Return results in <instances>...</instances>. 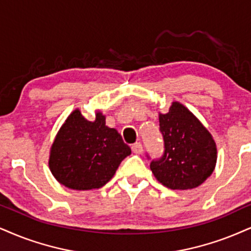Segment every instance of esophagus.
Here are the masks:
<instances>
[{
	"instance_id": "esophagus-1",
	"label": "esophagus",
	"mask_w": 251,
	"mask_h": 251,
	"mask_svg": "<svg viewBox=\"0 0 251 251\" xmlns=\"http://www.w3.org/2000/svg\"><path fill=\"white\" fill-rule=\"evenodd\" d=\"M131 150L134 153L140 154V153H142V151H143V147H142V144L140 143V142H136V143L131 145Z\"/></svg>"
}]
</instances>
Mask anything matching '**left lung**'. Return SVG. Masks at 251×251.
<instances>
[{
  "mask_svg": "<svg viewBox=\"0 0 251 251\" xmlns=\"http://www.w3.org/2000/svg\"><path fill=\"white\" fill-rule=\"evenodd\" d=\"M164 138L163 157L150 169L160 184L171 190H192L211 177L218 149L211 132L192 111L173 101L166 114L159 113Z\"/></svg>",
  "mask_w": 251,
  "mask_h": 251,
  "instance_id": "left-lung-1",
  "label": "left lung"
}]
</instances>
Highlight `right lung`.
Masks as SVG:
<instances>
[{
	"mask_svg": "<svg viewBox=\"0 0 251 251\" xmlns=\"http://www.w3.org/2000/svg\"><path fill=\"white\" fill-rule=\"evenodd\" d=\"M130 153L119 131L106 126V116L100 110L95 111L94 121H88L76 108L55 135L49 168L65 187L94 190L106 185Z\"/></svg>",
	"mask_w": 251,
	"mask_h": 251,
	"instance_id": "obj_1",
	"label": "right lung"
}]
</instances>
